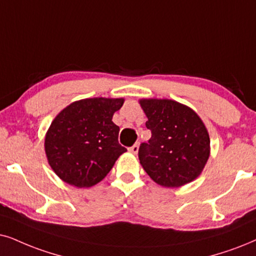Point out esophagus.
<instances>
[{"label":"esophagus","instance_id":"34e87169","mask_svg":"<svg viewBox=\"0 0 256 256\" xmlns=\"http://www.w3.org/2000/svg\"><path fill=\"white\" fill-rule=\"evenodd\" d=\"M138 150H139V144H134V146H131L130 148H128V151H130L131 154H137Z\"/></svg>","mask_w":256,"mask_h":256}]
</instances>
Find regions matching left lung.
Masks as SVG:
<instances>
[{
  "mask_svg": "<svg viewBox=\"0 0 256 256\" xmlns=\"http://www.w3.org/2000/svg\"><path fill=\"white\" fill-rule=\"evenodd\" d=\"M151 130L139 148L140 166L164 188H180L196 180L210 156L204 122L189 106L171 99H139Z\"/></svg>",
  "mask_w": 256,
  "mask_h": 256,
  "instance_id": "obj_1",
  "label": "left lung"
}]
</instances>
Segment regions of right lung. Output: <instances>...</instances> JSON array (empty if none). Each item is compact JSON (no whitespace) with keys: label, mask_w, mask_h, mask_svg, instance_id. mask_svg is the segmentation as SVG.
<instances>
[{"label":"right lung","mask_w":256,"mask_h":256,"mask_svg":"<svg viewBox=\"0 0 256 256\" xmlns=\"http://www.w3.org/2000/svg\"><path fill=\"white\" fill-rule=\"evenodd\" d=\"M124 98L76 100L58 113L46 132L44 152L52 170L64 182L90 188L106 177L126 151L112 122Z\"/></svg>","instance_id":"add662e5"}]
</instances>
